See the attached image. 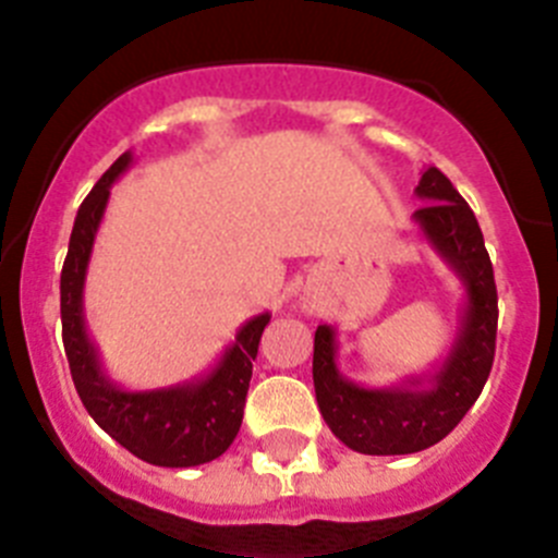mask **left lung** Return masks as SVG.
Returning <instances> with one entry per match:
<instances>
[{"instance_id":"1","label":"left lung","mask_w":558,"mask_h":558,"mask_svg":"<svg viewBox=\"0 0 558 558\" xmlns=\"http://www.w3.org/2000/svg\"><path fill=\"white\" fill-rule=\"evenodd\" d=\"M416 195L425 201L413 211L418 234L463 288L461 322L445 360L393 386L366 388L340 374L335 329H315L313 383L322 416L349 450L363 456H408L438 445L475 405L495 360L497 288L481 226L436 167L422 172Z\"/></svg>"}]
</instances>
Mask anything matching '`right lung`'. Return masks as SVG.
Segmentation results:
<instances>
[{
    "mask_svg": "<svg viewBox=\"0 0 558 558\" xmlns=\"http://www.w3.org/2000/svg\"><path fill=\"white\" fill-rule=\"evenodd\" d=\"M131 150L113 161L95 190L77 209L69 254L61 270V324L69 372L75 379L81 402L97 425L120 441L128 452L153 466H201L229 450L243 425L245 393L254 368L259 338L270 313H259L236 329L234 343L206 374L186 383L150 391H131L117 386L102 368L95 340L88 338L83 315V288L95 248L97 229L106 215L113 181L131 167Z\"/></svg>",
    "mask_w": 558,
    "mask_h": 558,
    "instance_id": "obj_1",
    "label": "right lung"
}]
</instances>
